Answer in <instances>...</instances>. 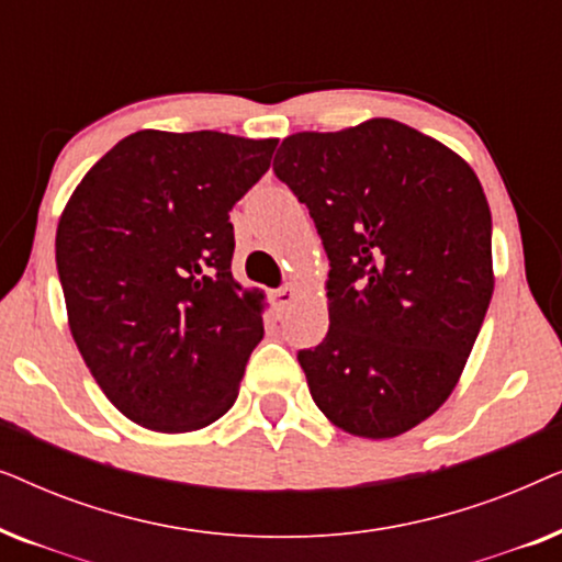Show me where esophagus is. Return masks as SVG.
<instances>
[{
	"mask_svg": "<svg viewBox=\"0 0 562 562\" xmlns=\"http://www.w3.org/2000/svg\"><path fill=\"white\" fill-rule=\"evenodd\" d=\"M296 296H299V291L294 286H283V289L273 291V302H276V306H279V310H286V306L294 304Z\"/></svg>",
	"mask_w": 562,
	"mask_h": 562,
	"instance_id": "obj_1",
	"label": "esophagus"
}]
</instances>
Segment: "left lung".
I'll return each instance as SVG.
<instances>
[{
    "instance_id": "obj_1",
    "label": "left lung",
    "mask_w": 562,
    "mask_h": 562,
    "mask_svg": "<svg viewBox=\"0 0 562 562\" xmlns=\"http://www.w3.org/2000/svg\"><path fill=\"white\" fill-rule=\"evenodd\" d=\"M273 171L329 258L327 337L299 352L314 404L366 440L409 432L458 386L494 294L479 176L389 117L289 135Z\"/></svg>"
}]
</instances>
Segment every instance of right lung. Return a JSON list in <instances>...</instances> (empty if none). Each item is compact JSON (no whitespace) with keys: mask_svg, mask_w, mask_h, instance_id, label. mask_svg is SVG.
<instances>
[{"mask_svg":"<svg viewBox=\"0 0 562 562\" xmlns=\"http://www.w3.org/2000/svg\"><path fill=\"white\" fill-rule=\"evenodd\" d=\"M279 140L140 130L97 160L56 229L68 327L104 396L153 432L235 404L263 340L260 289L233 279L229 212Z\"/></svg>","mask_w":562,"mask_h":562,"instance_id":"1","label":"right lung"}]
</instances>
